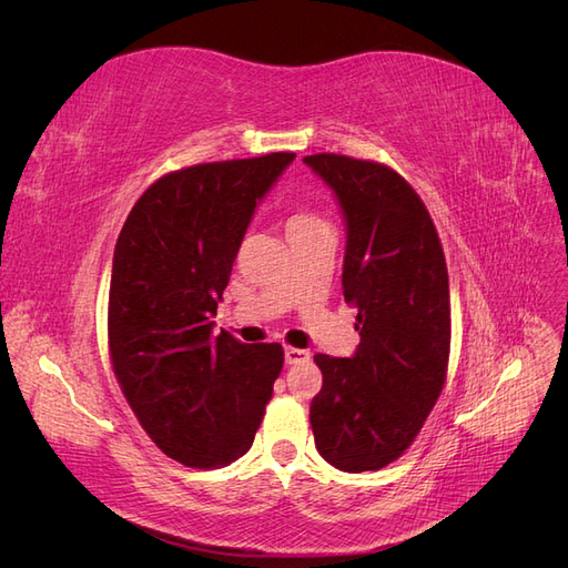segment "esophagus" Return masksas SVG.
<instances>
[{
    "instance_id": "34e87169",
    "label": "esophagus",
    "mask_w": 568,
    "mask_h": 568,
    "mask_svg": "<svg viewBox=\"0 0 568 568\" xmlns=\"http://www.w3.org/2000/svg\"><path fill=\"white\" fill-rule=\"evenodd\" d=\"M284 359H286V365H301V363H307V359H311V353L301 351V348H286Z\"/></svg>"
}]
</instances>
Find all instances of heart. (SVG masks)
I'll return each mask as SVG.
<instances>
[{
	"label": "heart",
	"instance_id": "obj_1",
	"mask_svg": "<svg viewBox=\"0 0 568 568\" xmlns=\"http://www.w3.org/2000/svg\"><path fill=\"white\" fill-rule=\"evenodd\" d=\"M317 217L311 213H294L288 217V227H298V225H317Z\"/></svg>",
	"mask_w": 568,
	"mask_h": 568
}]
</instances>
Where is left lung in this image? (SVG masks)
Segmentation results:
<instances>
[{
	"instance_id": "left-lung-1",
	"label": "left lung",
	"mask_w": 568,
	"mask_h": 568,
	"mask_svg": "<svg viewBox=\"0 0 568 568\" xmlns=\"http://www.w3.org/2000/svg\"><path fill=\"white\" fill-rule=\"evenodd\" d=\"M303 163L332 189L346 222L341 284L359 332L351 357L315 355V445L341 471H374L409 448L443 390L448 267L432 215L395 170L336 153Z\"/></svg>"
}]
</instances>
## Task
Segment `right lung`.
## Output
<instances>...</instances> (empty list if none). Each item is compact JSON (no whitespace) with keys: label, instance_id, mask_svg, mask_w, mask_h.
<instances>
[{"label":"right lung","instance_id":"right-lung-1","mask_svg":"<svg viewBox=\"0 0 568 568\" xmlns=\"http://www.w3.org/2000/svg\"><path fill=\"white\" fill-rule=\"evenodd\" d=\"M296 159L201 163L153 182L120 230L109 291V351L118 384L159 448L186 467H227L248 453L280 343L213 334L255 205Z\"/></svg>","mask_w":568,"mask_h":568}]
</instances>
